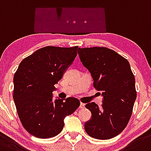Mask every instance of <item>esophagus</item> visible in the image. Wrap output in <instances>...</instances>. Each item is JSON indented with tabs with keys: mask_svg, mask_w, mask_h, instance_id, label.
<instances>
[{
	"mask_svg": "<svg viewBox=\"0 0 151 151\" xmlns=\"http://www.w3.org/2000/svg\"><path fill=\"white\" fill-rule=\"evenodd\" d=\"M84 108H85V104L81 103V104H80V108H81V109H83Z\"/></svg>",
	"mask_w": 151,
	"mask_h": 151,
	"instance_id": "34e87169",
	"label": "esophagus"
}]
</instances>
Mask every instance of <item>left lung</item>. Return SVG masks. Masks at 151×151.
I'll list each match as a JSON object with an SVG mask.
<instances>
[{"label": "left lung", "instance_id": "obj_1", "mask_svg": "<svg viewBox=\"0 0 151 151\" xmlns=\"http://www.w3.org/2000/svg\"><path fill=\"white\" fill-rule=\"evenodd\" d=\"M79 57L89 70L93 86L101 92L102 104L88 103L92 118L86 122V132L92 138L110 139L128 124L136 99L135 77L128 60L106 47L79 48Z\"/></svg>", "mask_w": 151, "mask_h": 151}]
</instances>
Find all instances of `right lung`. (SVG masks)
<instances>
[{"instance_id":"add662e5","label":"right lung","mask_w":151,"mask_h":151,"mask_svg":"<svg viewBox=\"0 0 151 151\" xmlns=\"http://www.w3.org/2000/svg\"><path fill=\"white\" fill-rule=\"evenodd\" d=\"M78 47H43L23 59L13 77V100L22 124L39 138L61 132L64 119L80 106L76 98L55 99V84L77 56Z\"/></svg>"}]
</instances>
